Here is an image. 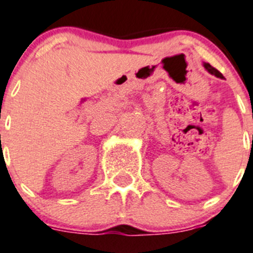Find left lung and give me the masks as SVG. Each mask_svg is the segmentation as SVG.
<instances>
[{"instance_id": "8db88e82", "label": "left lung", "mask_w": 253, "mask_h": 253, "mask_svg": "<svg viewBox=\"0 0 253 253\" xmlns=\"http://www.w3.org/2000/svg\"><path fill=\"white\" fill-rule=\"evenodd\" d=\"M204 67H205V69H206V71H208L210 74H213V76L217 77V78H223L222 74H221L220 72H218L216 68H213V67H211L209 63H204Z\"/></svg>"}]
</instances>
